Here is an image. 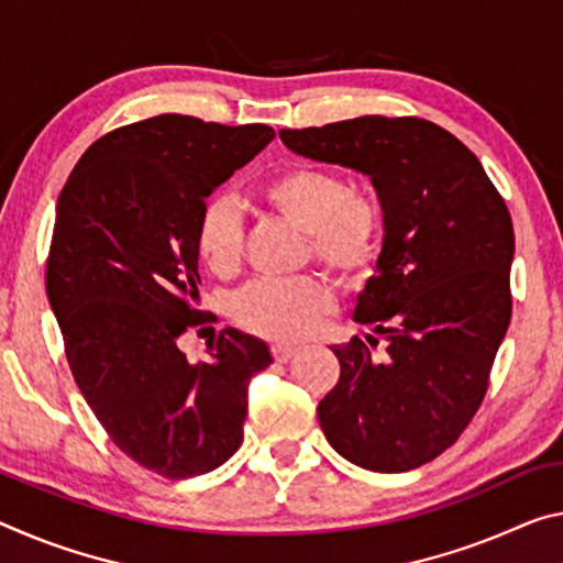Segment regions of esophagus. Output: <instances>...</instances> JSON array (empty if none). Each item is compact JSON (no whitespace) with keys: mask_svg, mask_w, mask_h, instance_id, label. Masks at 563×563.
<instances>
[{"mask_svg":"<svg viewBox=\"0 0 563 563\" xmlns=\"http://www.w3.org/2000/svg\"><path fill=\"white\" fill-rule=\"evenodd\" d=\"M271 353H273V358L278 361V363H288L292 355L298 353V347H292V345H283V343H275L273 347H271Z\"/></svg>","mask_w":563,"mask_h":563,"instance_id":"1","label":"esophagus"}]
</instances>
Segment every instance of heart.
<instances>
[{"instance_id":"1","label":"heart","mask_w":563,"mask_h":563,"mask_svg":"<svg viewBox=\"0 0 563 563\" xmlns=\"http://www.w3.org/2000/svg\"><path fill=\"white\" fill-rule=\"evenodd\" d=\"M257 198L275 216L306 230V255H313L345 283L371 273L383 245L386 210L376 195L355 190L330 167L296 163L273 173L257 187ZM245 230L235 205L212 198L195 225V250L202 265L230 278L243 263ZM333 290L316 273L283 280H255L230 300V318L247 333L267 341H300L333 308Z\"/></svg>"}]
</instances>
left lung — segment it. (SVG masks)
Listing matches in <instances>:
<instances>
[{
	"label": "left lung",
	"instance_id": "8db88e82",
	"mask_svg": "<svg viewBox=\"0 0 563 563\" xmlns=\"http://www.w3.org/2000/svg\"><path fill=\"white\" fill-rule=\"evenodd\" d=\"M292 153L368 175L386 210L378 275L355 320L386 335L335 345L341 378L318 404L330 445L400 474L439 459L474 421L511 323L514 222L478 157L423 118L280 130Z\"/></svg>",
	"mask_w": 563,
	"mask_h": 563
}]
</instances>
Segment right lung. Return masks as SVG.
<instances>
[{
	"label": "right lung",
	"mask_w": 563,
	"mask_h": 563,
	"mask_svg": "<svg viewBox=\"0 0 563 563\" xmlns=\"http://www.w3.org/2000/svg\"><path fill=\"white\" fill-rule=\"evenodd\" d=\"M273 137L261 122L157 114L95 140L59 192L44 283L69 371L110 441L157 476L192 478L233 456L247 380L273 363L233 328L208 361L177 347L210 320L195 250L205 198Z\"/></svg>",
	"instance_id": "1"
}]
</instances>
